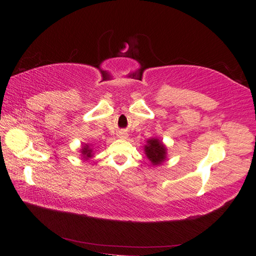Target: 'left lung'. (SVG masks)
I'll list each match as a JSON object with an SVG mask.
<instances>
[{"instance_id":"8db88e82","label":"left lung","mask_w":256,"mask_h":256,"mask_svg":"<svg viewBox=\"0 0 256 256\" xmlns=\"http://www.w3.org/2000/svg\"><path fill=\"white\" fill-rule=\"evenodd\" d=\"M144 153L153 166L162 165L167 158V148L157 138H152L146 140Z\"/></svg>"}]
</instances>
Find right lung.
Wrapping results in <instances>:
<instances>
[{"label": "right lung", "mask_w": 256, "mask_h": 256, "mask_svg": "<svg viewBox=\"0 0 256 256\" xmlns=\"http://www.w3.org/2000/svg\"><path fill=\"white\" fill-rule=\"evenodd\" d=\"M94 145L92 144H84L82 145V148L80 150V153H81V157H82L84 160H90L91 157H94Z\"/></svg>", "instance_id": "add662e5"}]
</instances>
